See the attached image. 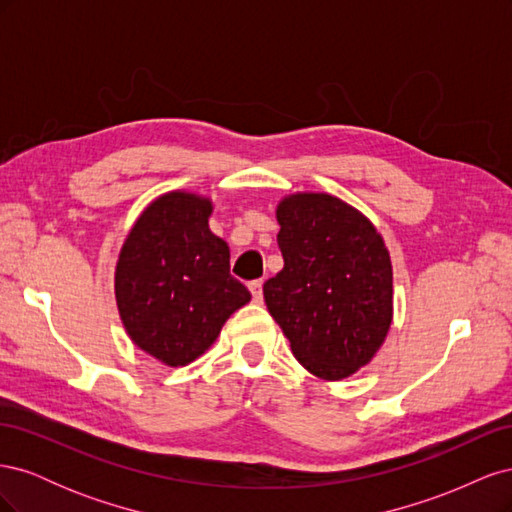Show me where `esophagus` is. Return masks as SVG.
Returning <instances> with one entry per match:
<instances>
[{"mask_svg":"<svg viewBox=\"0 0 512 512\" xmlns=\"http://www.w3.org/2000/svg\"><path fill=\"white\" fill-rule=\"evenodd\" d=\"M250 292L256 303H262V280H254L250 282Z\"/></svg>","mask_w":512,"mask_h":512,"instance_id":"34e87169","label":"esophagus"}]
</instances>
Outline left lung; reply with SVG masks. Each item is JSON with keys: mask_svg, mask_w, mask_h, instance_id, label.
<instances>
[{"mask_svg": "<svg viewBox=\"0 0 512 512\" xmlns=\"http://www.w3.org/2000/svg\"><path fill=\"white\" fill-rule=\"evenodd\" d=\"M275 218L284 269L262 288L269 314L309 374L344 380L389 335L391 254L374 222L331 194H288Z\"/></svg>", "mask_w": 512, "mask_h": 512, "instance_id": "obj_1", "label": "left lung"}]
</instances>
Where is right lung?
<instances>
[{
	"mask_svg": "<svg viewBox=\"0 0 512 512\" xmlns=\"http://www.w3.org/2000/svg\"><path fill=\"white\" fill-rule=\"evenodd\" d=\"M209 196L170 190L132 224L115 267L119 318L136 348L168 367L205 354L252 294L230 275L228 243L213 235Z\"/></svg>",
	"mask_w": 512,
	"mask_h": 512,
	"instance_id": "1",
	"label": "right lung"
}]
</instances>
